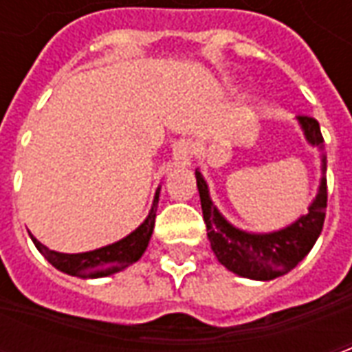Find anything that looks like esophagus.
I'll list each match as a JSON object with an SVG mask.
<instances>
[{
	"mask_svg": "<svg viewBox=\"0 0 352 352\" xmlns=\"http://www.w3.org/2000/svg\"><path fill=\"white\" fill-rule=\"evenodd\" d=\"M173 162L175 166L179 168H188L192 164V153H190V145L186 141H177L173 145Z\"/></svg>",
	"mask_w": 352,
	"mask_h": 352,
	"instance_id": "obj_1",
	"label": "esophagus"
}]
</instances>
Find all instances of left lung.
I'll return each instance as SVG.
<instances>
[{
	"mask_svg": "<svg viewBox=\"0 0 352 352\" xmlns=\"http://www.w3.org/2000/svg\"><path fill=\"white\" fill-rule=\"evenodd\" d=\"M303 131V138L311 146L320 151V183L317 196L307 207V213L300 214L288 226L273 232H247L237 228L221 213L214 206L207 181L201 171L196 169V184H198L201 211L207 226V237L211 241L214 256L226 270L239 277L252 280H272L294 270L300 264L322 232L326 217V154L324 139L320 133V126L311 116L296 118Z\"/></svg>",
	"mask_w": 352,
	"mask_h": 352,
	"instance_id": "8db88e82",
	"label": "left lung"
}]
</instances>
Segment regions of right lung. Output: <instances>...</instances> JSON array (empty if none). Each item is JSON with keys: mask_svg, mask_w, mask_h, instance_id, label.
I'll use <instances>...</instances> for the list:
<instances>
[{"mask_svg": "<svg viewBox=\"0 0 352 352\" xmlns=\"http://www.w3.org/2000/svg\"><path fill=\"white\" fill-rule=\"evenodd\" d=\"M160 188L162 186H158L156 192H154L153 207H151L145 221L141 222L133 232H130L128 236L118 239L115 243L94 249V251L67 254V252L50 251L37 237H34L32 234H30V237L37 247V251L41 252L43 256L49 260L56 270L67 273V275H75V277H80V279H98V277L115 275V273L126 270L128 265L135 264L143 256V252L146 251L148 241L153 237L154 219H156V209H158V199H160Z\"/></svg>", "mask_w": 352, "mask_h": 352, "instance_id": "add662e5", "label": "right lung"}]
</instances>
